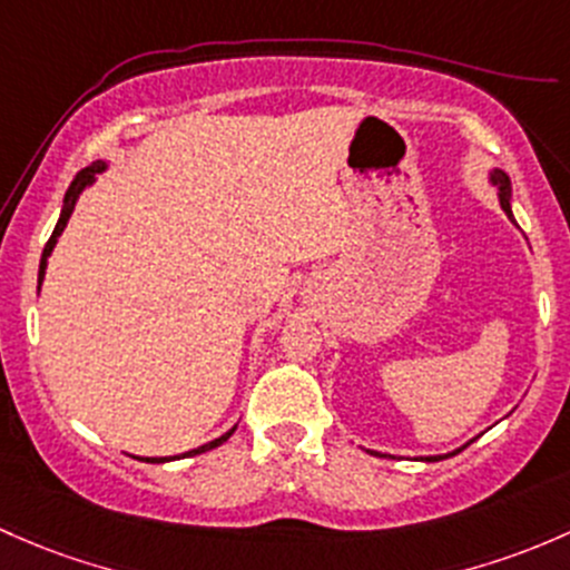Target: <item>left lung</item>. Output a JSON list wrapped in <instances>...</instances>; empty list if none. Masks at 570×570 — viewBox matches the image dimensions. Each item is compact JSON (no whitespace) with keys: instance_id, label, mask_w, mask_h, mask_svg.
<instances>
[{"instance_id":"8db88e82","label":"left lung","mask_w":570,"mask_h":570,"mask_svg":"<svg viewBox=\"0 0 570 570\" xmlns=\"http://www.w3.org/2000/svg\"><path fill=\"white\" fill-rule=\"evenodd\" d=\"M491 184L497 186V197H500V205H502L504 214H508V219L515 222L513 219V210H510V178L502 173V169H494V173H491ZM463 448H466V444H463ZM461 450H453V453H448V455H428V459H422V461H442V459H450V455L461 453ZM367 453L381 455V453H375V450H367Z\"/></svg>"}]
</instances>
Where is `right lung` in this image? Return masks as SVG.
Wrapping results in <instances>:
<instances>
[{
  "instance_id": "add662e5",
  "label": "right lung",
  "mask_w": 570,
  "mask_h": 570,
  "mask_svg": "<svg viewBox=\"0 0 570 570\" xmlns=\"http://www.w3.org/2000/svg\"><path fill=\"white\" fill-rule=\"evenodd\" d=\"M104 169H107V164H104V161H96V164H90V167H85V169H81V173H76L73 184L68 186V191H66V199H62L60 219H57V227H55V233H51L49 244L43 246V257H40V272H38V293H40V283H43V277H46V266H49V257H51V252H55V246H57V238L62 236V230H66V225H68L70 214H73V208H76V199H79V195H81V191L87 189V186H92V184H96V175H98V173H104ZM233 431H236V425H233L230 431H227V433H222L219 439H214V442L203 444V448H195V450H189V453H184V455H169V459H142V461H150V463H164V461L186 459V455H199V453H208V450L219 448L222 442H227V439L233 436Z\"/></svg>"
}]
</instances>
